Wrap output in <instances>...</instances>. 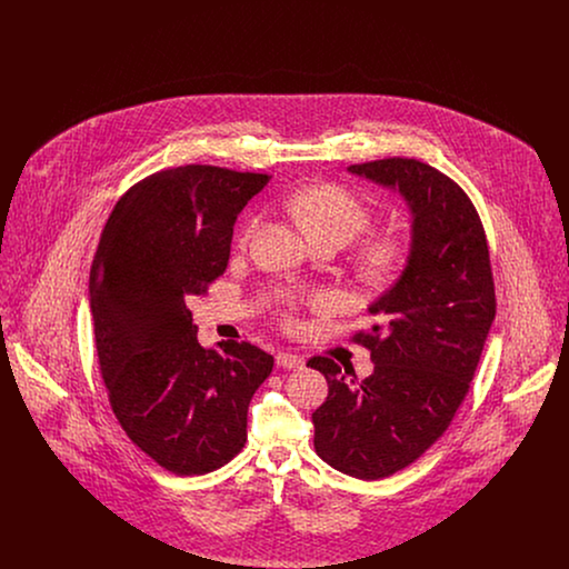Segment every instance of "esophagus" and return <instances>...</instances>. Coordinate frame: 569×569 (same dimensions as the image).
I'll list each match as a JSON object with an SVG mask.
<instances>
[{"instance_id":"esophagus-1","label":"esophagus","mask_w":569,"mask_h":569,"mask_svg":"<svg viewBox=\"0 0 569 569\" xmlns=\"http://www.w3.org/2000/svg\"><path fill=\"white\" fill-rule=\"evenodd\" d=\"M274 362L279 369H300L305 365V360L292 352H279L274 356Z\"/></svg>"}]
</instances>
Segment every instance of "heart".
Returning a JSON list of instances; mask_svg holds the SVG:
<instances>
[{
    "mask_svg": "<svg viewBox=\"0 0 569 569\" xmlns=\"http://www.w3.org/2000/svg\"><path fill=\"white\" fill-rule=\"evenodd\" d=\"M290 209L300 221L302 230L313 243L339 241L350 243L373 223L369 207L350 190L325 183L298 191L290 200ZM258 219H251L241 232V241L247 243L256 232ZM409 241L397 234H381L367 244L360 253V272L373 283H386L403 271L409 260Z\"/></svg>",
    "mask_w": 569,
    "mask_h": 569,
    "instance_id": "1",
    "label": "heart"
}]
</instances>
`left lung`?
Instances as JSON below:
<instances>
[{"instance_id":"left-lung-1","label":"left lung","mask_w":569,"mask_h":569,"mask_svg":"<svg viewBox=\"0 0 569 569\" xmlns=\"http://www.w3.org/2000/svg\"><path fill=\"white\" fill-rule=\"evenodd\" d=\"M350 172L401 191L411 251L397 283L371 302V330L352 341L371 352L369 378L313 356L328 381L311 416L318 457L360 480L388 478L420 459L450 427L469 392L495 320V283L480 216L459 186L429 163L386 158Z\"/></svg>"}]
</instances>
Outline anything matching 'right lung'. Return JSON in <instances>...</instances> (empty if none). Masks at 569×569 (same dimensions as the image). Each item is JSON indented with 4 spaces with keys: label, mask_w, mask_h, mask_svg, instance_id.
<instances>
[{
    "label": "right lung",
    "mask_w": 569,
    "mask_h": 569,
    "mask_svg": "<svg viewBox=\"0 0 569 569\" xmlns=\"http://www.w3.org/2000/svg\"><path fill=\"white\" fill-rule=\"evenodd\" d=\"M269 174L188 163L126 191L91 264V316L112 413L136 446L177 476L216 471L243 450L247 407L271 353L198 343L186 298L207 295L232 228Z\"/></svg>",
    "instance_id": "obj_1"
}]
</instances>
